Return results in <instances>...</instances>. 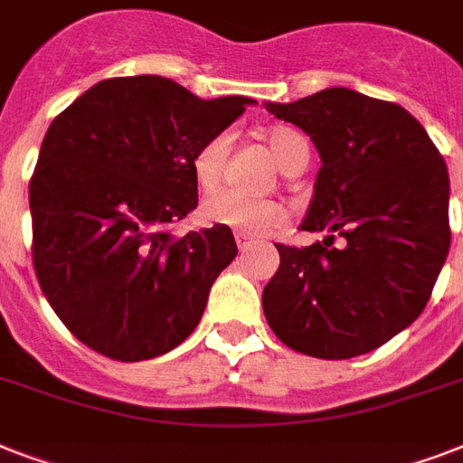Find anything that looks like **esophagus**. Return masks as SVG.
I'll use <instances>...</instances> for the list:
<instances>
[{
  "label": "esophagus",
  "instance_id": "34e87169",
  "mask_svg": "<svg viewBox=\"0 0 463 463\" xmlns=\"http://www.w3.org/2000/svg\"><path fill=\"white\" fill-rule=\"evenodd\" d=\"M235 240H238V247H240V250H242V252H245V250H247V247H250V245H254V240L252 238H250V235H247V232H235Z\"/></svg>",
  "mask_w": 463,
  "mask_h": 463
}]
</instances>
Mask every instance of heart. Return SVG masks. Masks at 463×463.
<instances>
[{
    "label": "heart",
    "instance_id": "1",
    "mask_svg": "<svg viewBox=\"0 0 463 463\" xmlns=\"http://www.w3.org/2000/svg\"><path fill=\"white\" fill-rule=\"evenodd\" d=\"M264 139H267L269 154L283 173H288L290 165L298 160L307 158V141L303 134L290 127H271L264 134ZM225 158H228V137L225 134H218L199 146L192 158V175L203 192L218 187ZM202 216L206 223L225 225L232 231L261 238V235H271L286 223V206L274 199H245L232 192H221L203 202Z\"/></svg>",
    "mask_w": 463,
    "mask_h": 463
}]
</instances>
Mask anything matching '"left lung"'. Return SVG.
Returning <instances> with one entry per match:
<instances>
[{
	"label": "left lung",
	"mask_w": 463,
	"mask_h": 463,
	"mask_svg": "<svg viewBox=\"0 0 463 463\" xmlns=\"http://www.w3.org/2000/svg\"><path fill=\"white\" fill-rule=\"evenodd\" d=\"M264 108L315 144L322 167L300 231L324 232L303 250L276 245L281 264L261 296L269 326L315 358L374 351L416 322L445 267V160L402 105L344 86Z\"/></svg>",
	"instance_id": "left-lung-1"
}]
</instances>
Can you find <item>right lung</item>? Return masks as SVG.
<instances>
[{
    "label": "right lung",
    "instance_id": "add662e5",
    "mask_svg": "<svg viewBox=\"0 0 463 463\" xmlns=\"http://www.w3.org/2000/svg\"><path fill=\"white\" fill-rule=\"evenodd\" d=\"M257 100H199L163 76L105 79L54 118L28 199L40 288L79 341L148 360L196 329L238 254L231 228L173 235L196 209L192 158Z\"/></svg>",
    "mask_w": 463,
    "mask_h": 463
}]
</instances>
